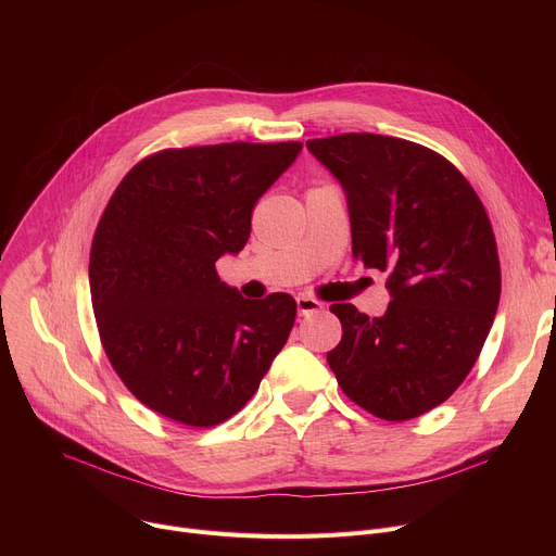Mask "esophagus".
<instances>
[{
    "instance_id": "esophagus-1",
    "label": "esophagus",
    "mask_w": 556,
    "mask_h": 556,
    "mask_svg": "<svg viewBox=\"0 0 556 556\" xmlns=\"http://www.w3.org/2000/svg\"><path fill=\"white\" fill-rule=\"evenodd\" d=\"M323 308H325L323 302H317V300H313V298H308V295H298V311H300V315L319 313Z\"/></svg>"
}]
</instances>
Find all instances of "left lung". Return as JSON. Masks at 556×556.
Returning <instances> with one entry per match:
<instances>
[{
	"mask_svg": "<svg viewBox=\"0 0 556 556\" xmlns=\"http://www.w3.org/2000/svg\"><path fill=\"white\" fill-rule=\"evenodd\" d=\"M306 149L346 195L354 256L390 275L383 317L331 306L342 340L327 354L329 367L367 413L415 419L459 388L498 311L489 216L464 175L426 146L346 132Z\"/></svg>",
	"mask_w": 556,
	"mask_h": 556,
	"instance_id": "obj_1",
	"label": "left lung"
}]
</instances>
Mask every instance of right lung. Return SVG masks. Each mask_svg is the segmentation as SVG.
I'll return each mask as SVG.
<instances>
[{
  "mask_svg": "<svg viewBox=\"0 0 556 556\" xmlns=\"http://www.w3.org/2000/svg\"><path fill=\"white\" fill-rule=\"evenodd\" d=\"M300 151L298 141L168 149L112 193L90 252L92 308L114 371L151 410L216 426L281 352L295 300H245L216 261L245 248L256 200Z\"/></svg>",
  "mask_w": 556,
  "mask_h": 556,
  "instance_id": "right-lung-1",
  "label": "right lung"
}]
</instances>
